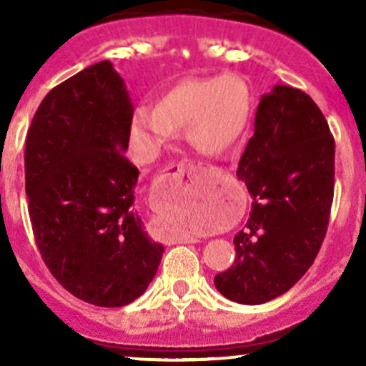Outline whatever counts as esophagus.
<instances>
[{
	"label": "esophagus",
	"mask_w": 366,
	"mask_h": 366,
	"mask_svg": "<svg viewBox=\"0 0 366 366\" xmlns=\"http://www.w3.org/2000/svg\"><path fill=\"white\" fill-rule=\"evenodd\" d=\"M184 169H186V166L182 164V162H179V164H172L166 168V172L159 175V179H157V184L159 186H173V182H175L177 179H179L180 175L184 173ZM198 239L194 237H175V242H184V244H189V242H197Z\"/></svg>",
	"instance_id": "obj_1"
}]
</instances>
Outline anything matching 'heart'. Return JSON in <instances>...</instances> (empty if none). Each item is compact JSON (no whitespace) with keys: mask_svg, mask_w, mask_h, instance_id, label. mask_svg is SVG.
I'll return each mask as SVG.
<instances>
[{"mask_svg":"<svg viewBox=\"0 0 366 366\" xmlns=\"http://www.w3.org/2000/svg\"><path fill=\"white\" fill-rule=\"evenodd\" d=\"M252 114V94L241 77H191L173 84L156 106H139L129 122V149L139 162H152L186 127V142L204 156H216L239 142ZM184 209H161L162 223L184 230Z\"/></svg>","mask_w":366,"mask_h":366,"instance_id":"b5f03b06","label":"heart"}]
</instances>
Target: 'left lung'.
<instances>
[{
	"label": "left lung",
	"mask_w": 366,
	"mask_h": 366,
	"mask_svg": "<svg viewBox=\"0 0 366 366\" xmlns=\"http://www.w3.org/2000/svg\"><path fill=\"white\" fill-rule=\"evenodd\" d=\"M237 177L253 197L252 212L234 237V265L214 285L230 301L262 305L312 267L330 223L335 139L308 94L276 84L260 99Z\"/></svg>",
	"instance_id": "1"
}]
</instances>
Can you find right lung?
<instances>
[{
  "mask_svg": "<svg viewBox=\"0 0 366 366\" xmlns=\"http://www.w3.org/2000/svg\"><path fill=\"white\" fill-rule=\"evenodd\" d=\"M132 112L124 81L104 60L54 86L26 136L36 248L65 290L104 308L142 296L164 253L132 209L139 172L124 154Z\"/></svg>",
  "mask_w": 366,
  "mask_h": 366,
  "instance_id": "obj_1",
  "label": "right lung"
}]
</instances>
